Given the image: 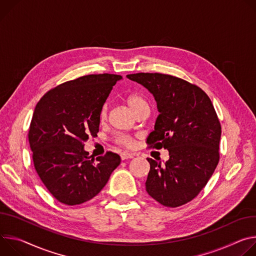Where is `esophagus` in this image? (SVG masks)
I'll return each mask as SVG.
<instances>
[{
  "mask_svg": "<svg viewBox=\"0 0 256 256\" xmlns=\"http://www.w3.org/2000/svg\"><path fill=\"white\" fill-rule=\"evenodd\" d=\"M121 158H122V160H128V158H134L135 156V154H129V152H121Z\"/></svg>",
  "mask_w": 256,
  "mask_h": 256,
  "instance_id": "1",
  "label": "esophagus"
}]
</instances>
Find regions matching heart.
<instances>
[{"instance_id": "obj_1", "label": "heart", "mask_w": 256, "mask_h": 256, "mask_svg": "<svg viewBox=\"0 0 256 256\" xmlns=\"http://www.w3.org/2000/svg\"><path fill=\"white\" fill-rule=\"evenodd\" d=\"M126 104L129 106V108L135 114V115L139 110H144L146 108H148V102L146 100V98L138 94H131L127 96ZM106 115H108V106L104 104L100 110V121L104 122L106 119ZM116 142L123 146H126V148H132L134 146L133 138L126 134L118 135L116 137Z\"/></svg>"}]
</instances>
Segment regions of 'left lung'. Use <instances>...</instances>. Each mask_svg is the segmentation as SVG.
<instances>
[{
  "label": "left lung",
  "instance_id": "left-lung-1",
  "mask_svg": "<svg viewBox=\"0 0 256 256\" xmlns=\"http://www.w3.org/2000/svg\"><path fill=\"white\" fill-rule=\"evenodd\" d=\"M154 96L160 115L148 135L150 148L168 150L162 164L148 158V193L164 206L191 202L206 185L220 160L222 128L208 94L197 85L162 73L129 74Z\"/></svg>",
  "mask_w": 256,
  "mask_h": 256
}]
</instances>
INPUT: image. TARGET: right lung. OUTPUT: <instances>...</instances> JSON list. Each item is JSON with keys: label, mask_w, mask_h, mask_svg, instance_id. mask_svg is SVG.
Returning <instances> with one entry per match:
<instances>
[{"label": "right lung", "mask_w": 256, "mask_h": 256, "mask_svg": "<svg viewBox=\"0 0 256 256\" xmlns=\"http://www.w3.org/2000/svg\"><path fill=\"white\" fill-rule=\"evenodd\" d=\"M120 79L104 73L67 81L48 90L34 108L28 132L34 164L50 193L64 204L90 200L121 162L112 152L94 160L84 150L88 136H96L100 110Z\"/></svg>", "instance_id": "right-lung-1"}]
</instances>
